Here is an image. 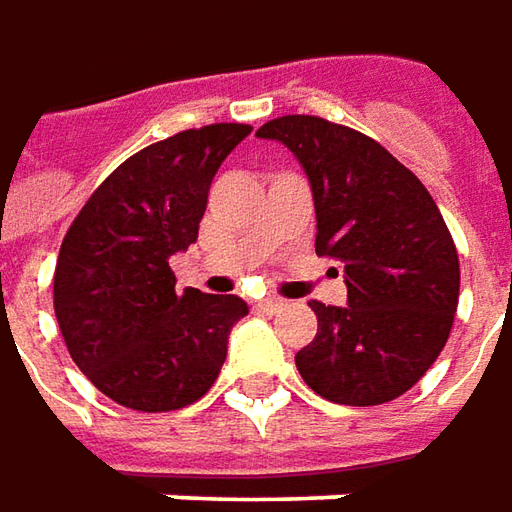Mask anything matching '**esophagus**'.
I'll list each match as a JSON object with an SVG mask.
<instances>
[{
	"mask_svg": "<svg viewBox=\"0 0 512 512\" xmlns=\"http://www.w3.org/2000/svg\"><path fill=\"white\" fill-rule=\"evenodd\" d=\"M283 306H286V300H280V297H263L257 303V309L263 311V314H277V311H283Z\"/></svg>",
	"mask_w": 512,
	"mask_h": 512,
	"instance_id": "esophagus-1",
	"label": "esophagus"
}]
</instances>
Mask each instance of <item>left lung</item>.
Masks as SVG:
<instances>
[{
  "instance_id": "obj_1",
  "label": "left lung",
  "mask_w": 512,
  "mask_h": 512,
  "mask_svg": "<svg viewBox=\"0 0 512 512\" xmlns=\"http://www.w3.org/2000/svg\"><path fill=\"white\" fill-rule=\"evenodd\" d=\"M257 138L300 161L317 212V255L345 266V306L311 300L317 337L297 351L314 394L382 405L414 388L448 343L459 303V255L408 167L374 138L317 115H283Z\"/></svg>"
}]
</instances>
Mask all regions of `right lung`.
I'll return each mask as SVG.
<instances>
[{"instance_id": "right-lung-1", "label": "right lung", "mask_w": 512, "mask_h": 512, "mask_svg": "<svg viewBox=\"0 0 512 512\" xmlns=\"http://www.w3.org/2000/svg\"><path fill=\"white\" fill-rule=\"evenodd\" d=\"M249 124H209L127 158L84 203L62 240L53 306L81 374L124 408L158 414L212 388L238 294L175 291L169 257L198 240L206 198Z\"/></svg>"}]
</instances>
